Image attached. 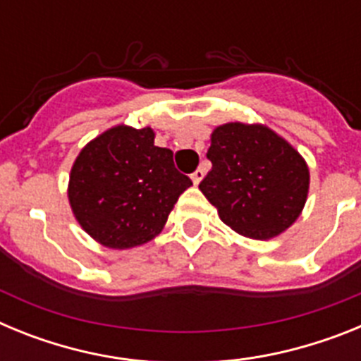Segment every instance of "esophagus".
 <instances>
[{
  "instance_id": "obj_1",
  "label": "esophagus",
  "mask_w": 361,
  "mask_h": 361,
  "mask_svg": "<svg viewBox=\"0 0 361 361\" xmlns=\"http://www.w3.org/2000/svg\"><path fill=\"white\" fill-rule=\"evenodd\" d=\"M202 178H204L202 168H199V170H195L193 173H191V180H193V184H195V186L200 183V180H202Z\"/></svg>"
}]
</instances>
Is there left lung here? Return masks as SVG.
Here are the masks:
<instances>
[{
    "label": "left lung",
    "mask_w": 361,
    "mask_h": 361,
    "mask_svg": "<svg viewBox=\"0 0 361 361\" xmlns=\"http://www.w3.org/2000/svg\"><path fill=\"white\" fill-rule=\"evenodd\" d=\"M206 155L213 166L199 188L229 228L267 240L298 219L307 200L309 168L273 130L244 123L216 126Z\"/></svg>",
    "instance_id": "1"
}]
</instances>
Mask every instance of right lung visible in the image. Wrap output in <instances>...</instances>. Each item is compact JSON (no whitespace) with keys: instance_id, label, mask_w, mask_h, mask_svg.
Instances as JSON below:
<instances>
[{"instance_id":"obj_1","label":"right lung","mask_w":361,"mask_h":361,"mask_svg":"<svg viewBox=\"0 0 361 361\" xmlns=\"http://www.w3.org/2000/svg\"><path fill=\"white\" fill-rule=\"evenodd\" d=\"M152 128L114 126L90 141L70 171L68 200L81 228L99 244L128 250L162 231L191 178L173 152L153 145Z\"/></svg>"}]
</instances>
